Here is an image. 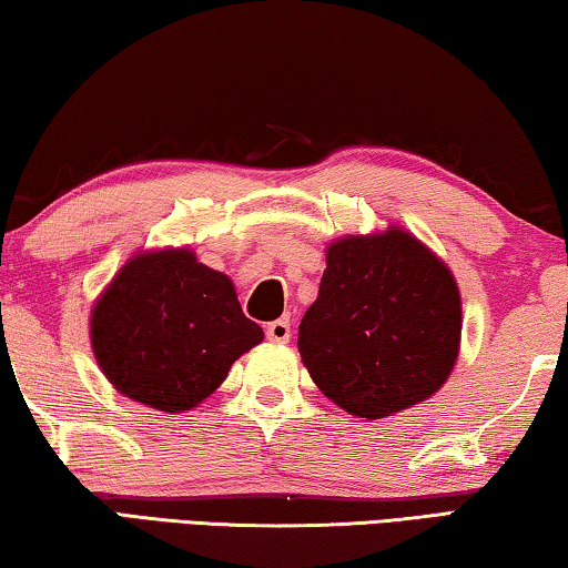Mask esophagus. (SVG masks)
<instances>
[{"instance_id":"obj_1","label":"esophagus","mask_w":568,"mask_h":568,"mask_svg":"<svg viewBox=\"0 0 568 568\" xmlns=\"http://www.w3.org/2000/svg\"><path fill=\"white\" fill-rule=\"evenodd\" d=\"M265 333L273 343H287V341H291V323H287L285 318L273 321V323H267Z\"/></svg>"}]
</instances>
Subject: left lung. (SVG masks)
<instances>
[{"label":"left lung","mask_w":568,"mask_h":568,"mask_svg":"<svg viewBox=\"0 0 568 568\" xmlns=\"http://www.w3.org/2000/svg\"><path fill=\"white\" fill-rule=\"evenodd\" d=\"M460 293L450 267L398 225L325 247L297 351L315 386L351 416L376 420L444 388L460 351Z\"/></svg>","instance_id":"left-lung-1"}]
</instances>
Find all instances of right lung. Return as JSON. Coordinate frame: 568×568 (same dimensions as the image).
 <instances>
[{
	"label": "right lung",
	"mask_w": 568,
	"mask_h": 568,
	"mask_svg": "<svg viewBox=\"0 0 568 568\" xmlns=\"http://www.w3.org/2000/svg\"><path fill=\"white\" fill-rule=\"evenodd\" d=\"M90 343L124 398L185 413L263 343V328L243 315L233 281L182 245L138 250L114 273L92 305Z\"/></svg>",
	"instance_id": "right-lung-1"
}]
</instances>
